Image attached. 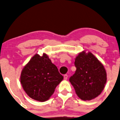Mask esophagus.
Wrapping results in <instances>:
<instances>
[{
	"instance_id": "esophagus-1",
	"label": "esophagus",
	"mask_w": 120,
	"mask_h": 120,
	"mask_svg": "<svg viewBox=\"0 0 120 120\" xmlns=\"http://www.w3.org/2000/svg\"><path fill=\"white\" fill-rule=\"evenodd\" d=\"M67 78H68V75L67 74H65L64 75V79L66 80V79H67Z\"/></svg>"
}]
</instances>
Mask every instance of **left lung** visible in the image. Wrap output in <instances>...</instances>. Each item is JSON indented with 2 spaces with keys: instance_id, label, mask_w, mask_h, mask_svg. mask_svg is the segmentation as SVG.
I'll list each match as a JSON object with an SVG mask.
<instances>
[{
  "instance_id": "8db88e82",
  "label": "left lung",
  "mask_w": 120,
  "mask_h": 120,
  "mask_svg": "<svg viewBox=\"0 0 120 120\" xmlns=\"http://www.w3.org/2000/svg\"><path fill=\"white\" fill-rule=\"evenodd\" d=\"M75 72L70 78L76 94L83 100L98 97L107 81V74L103 65L90 52L79 53L75 60Z\"/></svg>"
}]
</instances>
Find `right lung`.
Masks as SVG:
<instances>
[{"mask_svg": "<svg viewBox=\"0 0 120 120\" xmlns=\"http://www.w3.org/2000/svg\"><path fill=\"white\" fill-rule=\"evenodd\" d=\"M63 79V75L45 53L42 56L35 54L23 68L20 76L25 93L39 101L48 100Z\"/></svg>", "mask_w": 120, "mask_h": 120, "instance_id": "right-lung-1", "label": "right lung"}]
</instances>
